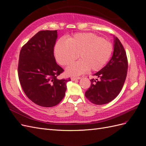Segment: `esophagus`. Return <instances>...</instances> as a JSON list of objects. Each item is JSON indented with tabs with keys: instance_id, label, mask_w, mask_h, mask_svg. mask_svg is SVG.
<instances>
[{
	"instance_id": "esophagus-1",
	"label": "esophagus",
	"mask_w": 146,
	"mask_h": 146,
	"mask_svg": "<svg viewBox=\"0 0 146 146\" xmlns=\"http://www.w3.org/2000/svg\"><path fill=\"white\" fill-rule=\"evenodd\" d=\"M80 79H81L80 77H72L71 78V80H72V81H75V80H78Z\"/></svg>"
}]
</instances>
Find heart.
Here are the masks:
<instances>
[{"label": "heart", "mask_w": 146, "mask_h": 146, "mask_svg": "<svg viewBox=\"0 0 146 146\" xmlns=\"http://www.w3.org/2000/svg\"><path fill=\"white\" fill-rule=\"evenodd\" d=\"M113 46L110 41L91 33H78L65 40H59L55 48L57 62L67 66L75 61L66 69L70 76H78L89 69L98 71L106 65L113 52Z\"/></svg>", "instance_id": "heart-1"}]
</instances>
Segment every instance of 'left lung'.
<instances>
[{"label":"left lung","mask_w":146,"mask_h":146,"mask_svg":"<svg viewBox=\"0 0 146 146\" xmlns=\"http://www.w3.org/2000/svg\"><path fill=\"white\" fill-rule=\"evenodd\" d=\"M127 68L126 51L120 40L114 37L113 55L106 66L93 74L98 79L91 80V86L85 92L86 98L98 105L113 101L123 88Z\"/></svg>","instance_id":"1"}]
</instances>
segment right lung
Returning <instances> with one entry per match:
<instances>
[{
    "instance_id": "right-lung-1",
    "label": "right lung",
    "mask_w": 146,
    "mask_h": 146,
    "mask_svg": "<svg viewBox=\"0 0 146 146\" xmlns=\"http://www.w3.org/2000/svg\"><path fill=\"white\" fill-rule=\"evenodd\" d=\"M56 30H42L21 48L18 65L19 79L23 91L38 106L53 107L65 96L66 83L71 80L57 79L64 70L56 62L54 46Z\"/></svg>"
}]
</instances>
